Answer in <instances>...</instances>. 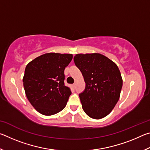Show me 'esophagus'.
<instances>
[{
	"mask_svg": "<svg viewBox=\"0 0 150 150\" xmlns=\"http://www.w3.org/2000/svg\"><path fill=\"white\" fill-rule=\"evenodd\" d=\"M72 87H73V88H75V84H73L72 85Z\"/></svg>",
	"mask_w": 150,
	"mask_h": 150,
	"instance_id": "1",
	"label": "esophagus"
}]
</instances>
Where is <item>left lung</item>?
Returning a JSON list of instances; mask_svg holds the SVG:
<instances>
[{"instance_id":"8db88e82","label":"left lung","mask_w":150,"mask_h":150,"mask_svg":"<svg viewBox=\"0 0 150 150\" xmlns=\"http://www.w3.org/2000/svg\"><path fill=\"white\" fill-rule=\"evenodd\" d=\"M74 62L86 83L79 94L83 110L94 119L105 117L118 103L122 87L117 65L98 53L76 54Z\"/></svg>"}]
</instances>
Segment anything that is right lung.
Instances as JSON below:
<instances>
[{
  "label": "right lung",
  "instance_id": "add662e5",
  "mask_svg": "<svg viewBox=\"0 0 150 150\" xmlns=\"http://www.w3.org/2000/svg\"><path fill=\"white\" fill-rule=\"evenodd\" d=\"M72 59L70 54L47 53L26 65L23 77L25 93L42 115H55L67 105L71 92L64 84V70Z\"/></svg>",
  "mask_w": 150,
  "mask_h": 150
}]
</instances>
